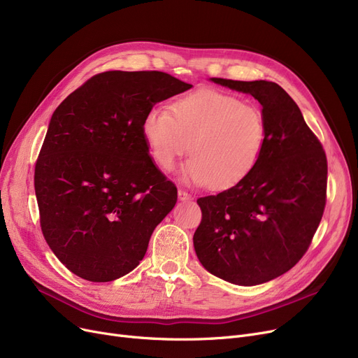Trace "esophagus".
Returning a JSON list of instances; mask_svg holds the SVG:
<instances>
[{
	"mask_svg": "<svg viewBox=\"0 0 358 358\" xmlns=\"http://www.w3.org/2000/svg\"><path fill=\"white\" fill-rule=\"evenodd\" d=\"M178 197L181 199V200H190L192 199V196L185 192L184 189H178Z\"/></svg>",
	"mask_w": 358,
	"mask_h": 358,
	"instance_id": "obj_1",
	"label": "esophagus"
}]
</instances>
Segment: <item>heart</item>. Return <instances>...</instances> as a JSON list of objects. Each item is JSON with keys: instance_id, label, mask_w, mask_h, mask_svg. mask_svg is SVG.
<instances>
[{"instance_id": "heart-1", "label": "heart", "mask_w": 358, "mask_h": 358, "mask_svg": "<svg viewBox=\"0 0 358 358\" xmlns=\"http://www.w3.org/2000/svg\"><path fill=\"white\" fill-rule=\"evenodd\" d=\"M149 155L165 171L190 150L184 178L196 185L227 190L257 166L266 145V121L260 108L212 89L196 90L153 108L142 121Z\"/></svg>"}]
</instances>
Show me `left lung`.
I'll return each instance as SVG.
<instances>
[{
  "label": "left lung",
  "mask_w": 358,
  "mask_h": 358,
  "mask_svg": "<svg viewBox=\"0 0 358 358\" xmlns=\"http://www.w3.org/2000/svg\"><path fill=\"white\" fill-rule=\"evenodd\" d=\"M212 82L260 102L266 145L244 181L197 199L201 221L194 250L212 275L257 285L297 265L312 244L326 205L328 161L299 105L281 86L217 77Z\"/></svg>",
  "instance_id": "left-lung-1"
}]
</instances>
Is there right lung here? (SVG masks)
I'll use <instances>...</instances> for the list:
<instances>
[{"label": "right lung", "instance_id": "add662e5", "mask_svg": "<svg viewBox=\"0 0 358 358\" xmlns=\"http://www.w3.org/2000/svg\"><path fill=\"white\" fill-rule=\"evenodd\" d=\"M162 71H105L54 111L35 165L42 234L58 260L90 282L131 272L177 187L153 164L142 121L190 89Z\"/></svg>", "mask_w": 358, "mask_h": 358}]
</instances>
